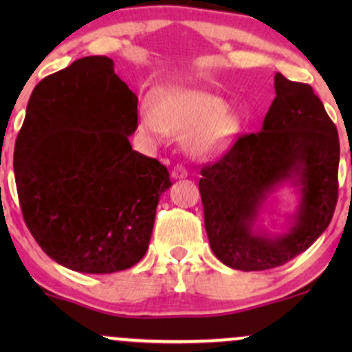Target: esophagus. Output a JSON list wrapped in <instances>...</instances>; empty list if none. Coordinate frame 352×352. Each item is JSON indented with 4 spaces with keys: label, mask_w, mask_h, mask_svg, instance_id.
I'll list each match as a JSON object with an SVG mask.
<instances>
[{
    "label": "esophagus",
    "mask_w": 352,
    "mask_h": 352,
    "mask_svg": "<svg viewBox=\"0 0 352 352\" xmlns=\"http://www.w3.org/2000/svg\"><path fill=\"white\" fill-rule=\"evenodd\" d=\"M188 175V170L182 164H177L175 167L172 168V179H185Z\"/></svg>",
    "instance_id": "34e87169"
}]
</instances>
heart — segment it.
Returning a JSON list of instances; mask_svg holds the SVG:
<instances>
[{"instance_id":"obj_1","label":"heart","mask_w":352,"mask_h":352,"mask_svg":"<svg viewBox=\"0 0 352 352\" xmlns=\"http://www.w3.org/2000/svg\"><path fill=\"white\" fill-rule=\"evenodd\" d=\"M139 127L148 139L187 135L188 151L197 157L221 155L240 135L241 120L220 96L193 87L159 92L155 102L139 109Z\"/></svg>"}]
</instances>
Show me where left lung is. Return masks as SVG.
Masks as SVG:
<instances>
[{
	"label": "left lung",
	"instance_id": "obj_1",
	"mask_svg": "<svg viewBox=\"0 0 352 352\" xmlns=\"http://www.w3.org/2000/svg\"><path fill=\"white\" fill-rule=\"evenodd\" d=\"M274 98L263 127L241 135L199 182L210 246L233 270L276 268L308 250L328 228L338 201L336 125L309 84L274 74ZM288 181L300 192L283 234L257 227L274 190Z\"/></svg>",
	"mask_w": 352,
	"mask_h": 352
}]
</instances>
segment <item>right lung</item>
<instances>
[{"label":"right lung","mask_w":352,"mask_h":352,"mask_svg":"<svg viewBox=\"0 0 352 352\" xmlns=\"http://www.w3.org/2000/svg\"><path fill=\"white\" fill-rule=\"evenodd\" d=\"M139 99L114 60L87 56L44 78L14 145V179L31 235L79 273L122 272L142 260L160 195L159 160L132 151Z\"/></svg>","instance_id":"right-lung-1"}]
</instances>
